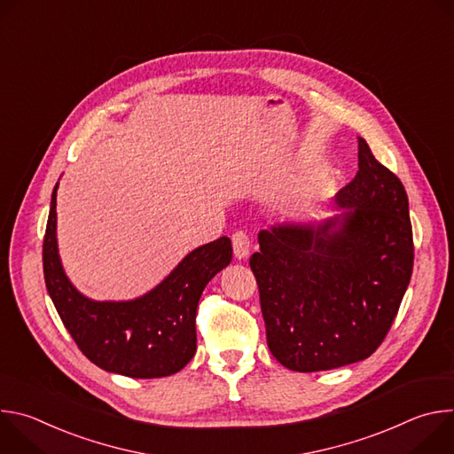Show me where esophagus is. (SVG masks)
<instances>
[{"label":"esophagus","instance_id":"esophagus-1","mask_svg":"<svg viewBox=\"0 0 454 454\" xmlns=\"http://www.w3.org/2000/svg\"><path fill=\"white\" fill-rule=\"evenodd\" d=\"M231 242H233V253L239 261H242V258L249 254V235L246 230H235L231 235Z\"/></svg>","mask_w":454,"mask_h":454}]
</instances>
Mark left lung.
I'll use <instances>...</instances> for the list:
<instances>
[{"label":"left lung","mask_w":454,"mask_h":454,"mask_svg":"<svg viewBox=\"0 0 454 454\" xmlns=\"http://www.w3.org/2000/svg\"><path fill=\"white\" fill-rule=\"evenodd\" d=\"M359 170L336 196L343 217L258 233L256 278L266 338L280 364L319 372L370 357L399 312L413 271L401 179L357 138Z\"/></svg>","instance_id":"1"}]
</instances>
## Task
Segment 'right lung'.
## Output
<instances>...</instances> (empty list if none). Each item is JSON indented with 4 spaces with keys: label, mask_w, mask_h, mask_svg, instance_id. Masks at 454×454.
Here are the masks:
<instances>
[{
    "label": "right lung",
    "mask_w": 454,
    "mask_h": 454,
    "mask_svg": "<svg viewBox=\"0 0 454 454\" xmlns=\"http://www.w3.org/2000/svg\"><path fill=\"white\" fill-rule=\"evenodd\" d=\"M57 184L43 240L48 294L79 350L98 368L135 379L167 377L196 354V310L207 284L231 261V240L221 237L193 249L149 294L133 301H93L62 271L55 224Z\"/></svg>",
    "instance_id": "obj_1"
}]
</instances>
